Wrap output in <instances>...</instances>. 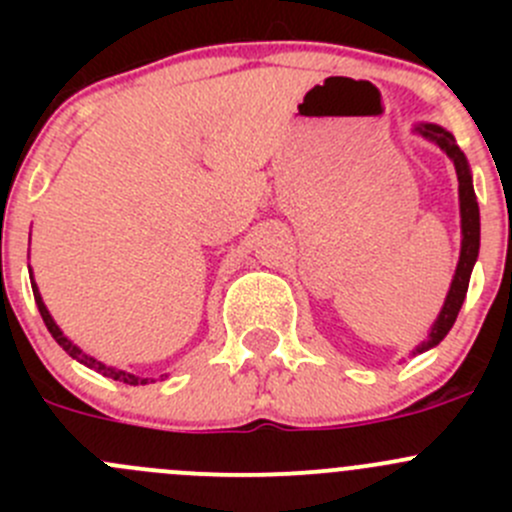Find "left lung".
Segmentation results:
<instances>
[{"instance_id": "left-lung-1", "label": "left lung", "mask_w": 512, "mask_h": 512, "mask_svg": "<svg viewBox=\"0 0 512 512\" xmlns=\"http://www.w3.org/2000/svg\"><path fill=\"white\" fill-rule=\"evenodd\" d=\"M418 131L423 133L426 138L436 141L443 151L448 153V158L453 160L456 165V175H458V195H461V230H463V242H461V260H458L456 267V277H453L451 289H448V297L443 302L441 314H438L436 324H433L431 334H428V342H423L416 352H426V349L436 347L448 332H451L453 322H456L458 312H461V304L466 299L468 292V282H471V272L473 265L478 260V250H480V213H478V200L476 193H473V180H471V170H468L466 156H463L461 148L456 146L453 136L448 131H443L441 126H433V123H426Z\"/></svg>"}]
</instances>
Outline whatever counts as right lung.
I'll return each mask as SVG.
<instances>
[{
  "label": "right lung",
  "mask_w": 512,
  "mask_h": 512,
  "mask_svg": "<svg viewBox=\"0 0 512 512\" xmlns=\"http://www.w3.org/2000/svg\"><path fill=\"white\" fill-rule=\"evenodd\" d=\"M32 289H34L36 307H39V314H41V319H44L46 329H49V332H51V337H54L56 342H59V347H64V352H66V354H69V356H74L76 361H81V364H84V366H89V369H96L98 374L108 376V379H113V381H123V384H131V386H138V384H148V379H138V376L128 374V371H121V369H111V366L101 364V361H96L94 356L84 354V352H81L79 347H74V344H71L69 339H66L64 334H61V329L56 327V324H54V319H51V314L46 312L44 302H41V294H39V289H36V285H32Z\"/></svg>",
  "instance_id": "add662e5"
}]
</instances>
